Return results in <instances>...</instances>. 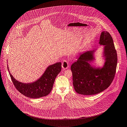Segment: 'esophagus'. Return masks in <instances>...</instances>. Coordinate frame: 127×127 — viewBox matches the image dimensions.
Segmentation results:
<instances>
[{
    "label": "esophagus",
    "instance_id": "esophagus-1",
    "mask_svg": "<svg viewBox=\"0 0 127 127\" xmlns=\"http://www.w3.org/2000/svg\"><path fill=\"white\" fill-rule=\"evenodd\" d=\"M62 66L63 69H67L68 67V63L66 61L64 60L62 63Z\"/></svg>",
    "mask_w": 127,
    "mask_h": 127
}]
</instances>
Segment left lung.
I'll return each instance as SVG.
<instances>
[{"label":"left lung","mask_w":127,"mask_h":127,"mask_svg":"<svg viewBox=\"0 0 127 127\" xmlns=\"http://www.w3.org/2000/svg\"><path fill=\"white\" fill-rule=\"evenodd\" d=\"M99 43L104 45L106 62L103 68L95 69L88 62L93 59V51L81 54L71 66L73 84L76 92L83 95H94L103 91L115 76L117 56L113 38L106 31L101 32Z\"/></svg>","instance_id":"8db88e82"}]
</instances>
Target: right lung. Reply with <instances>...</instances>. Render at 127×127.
<instances>
[{
  "label": "right lung",
  "instance_id": "obj_1",
  "mask_svg": "<svg viewBox=\"0 0 127 127\" xmlns=\"http://www.w3.org/2000/svg\"><path fill=\"white\" fill-rule=\"evenodd\" d=\"M61 62L49 66L43 76L31 83H24L16 80L8 70L14 86L22 95L30 98H38L48 95L52 90L56 77L62 69Z\"/></svg>",
  "mask_w": 127,
  "mask_h": 127
}]
</instances>
